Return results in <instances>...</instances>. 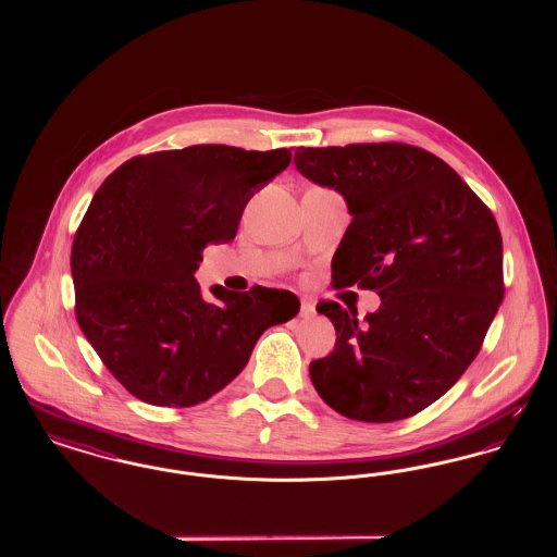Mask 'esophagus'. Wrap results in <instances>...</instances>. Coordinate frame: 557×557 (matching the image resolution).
<instances>
[{"instance_id": "esophagus-1", "label": "esophagus", "mask_w": 557, "mask_h": 557, "mask_svg": "<svg viewBox=\"0 0 557 557\" xmlns=\"http://www.w3.org/2000/svg\"><path fill=\"white\" fill-rule=\"evenodd\" d=\"M315 305L311 300H300V318H313Z\"/></svg>"}]
</instances>
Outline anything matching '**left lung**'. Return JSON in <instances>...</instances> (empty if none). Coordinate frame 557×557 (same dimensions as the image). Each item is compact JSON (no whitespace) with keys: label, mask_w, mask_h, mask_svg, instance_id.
I'll return each mask as SVG.
<instances>
[{"label":"left lung","mask_w":557,"mask_h":557,"mask_svg":"<svg viewBox=\"0 0 557 557\" xmlns=\"http://www.w3.org/2000/svg\"><path fill=\"white\" fill-rule=\"evenodd\" d=\"M296 169L345 196L352 221L332 286L377 292L366 321L336 300L334 350L311 382L334 411L386 424L420 413L470 368L504 300V242L491 209L445 160L380 141L300 148Z\"/></svg>","instance_id":"left-lung-1"}]
</instances>
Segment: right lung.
Masks as SVG:
<instances>
[{
  "instance_id": "1",
  "label": "right lung",
  "mask_w": 557,
  "mask_h": 557,
  "mask_svg": "<svg viewBox=\"0 0 557 557\" xmlns=\"http://www.w3.org/2000/svg\"><path fill=\"white\" fill-rule=\"evenodd\" d=\"M288 148L223 144L123 162L96 191L73 242L75 315L108 371L133 397L191 407L246 368L267 327L300 309L296 294L214 286L194 271L207 244L236 238L257 189L290 164Z\"/></svg>"
}]
</instances>
